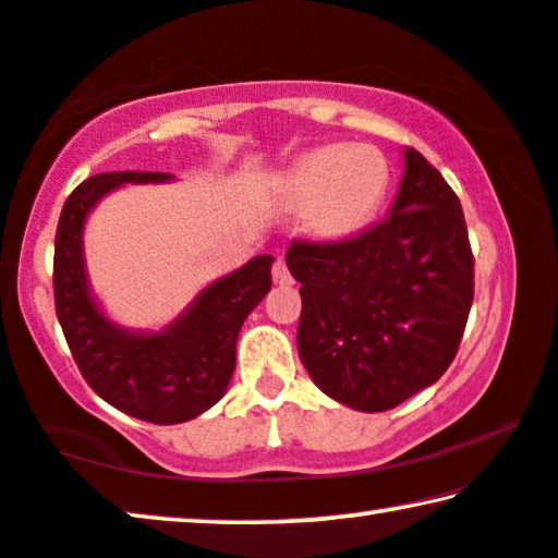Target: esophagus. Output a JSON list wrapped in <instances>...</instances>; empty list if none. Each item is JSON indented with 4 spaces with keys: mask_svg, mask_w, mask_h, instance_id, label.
I'll use <instances>...</instances> for the list:
<instances>
[{
    "mask_svg": "<svg viewBox=\"0 0 558 558\" xmlns=\"http://www.w3.org/2000/svg\"><path fill=\"white\" fill-rule=\"evenodd\" d=\"M272 280H276V286H293V276H290L286 260H280V257L272 265Z\"/></svg>",
    "mask_w": 558,
    "mask_h": 558,
    "instance_id": "1",
    "label": "esophagus"
}]
</instances>
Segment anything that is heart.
I'll use <instances>...</instances> for the list:
<instances>
[{"instance_id": "heart-1", "label": "heart", "mask_w": 558, "mask_h": 558, "mask_svg": "<svg viewBox=\"0 0 558 558\" xmlns=\"http://www.w3.org/2000/svg\"><path fill=\"white\" fill-rule=\"evenodd\" d=\"M288 210L303 215L307 235L345 243L376 220L388 195V165L371 145L315 147L282 182Z\"/></svg>"}]
</instances>
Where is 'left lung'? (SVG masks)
<instances>
[{
  "instance_id": "left-lung-1",
  "label": "left lung",
  "mask_w": 558,
  "mask_h": 558,
  "mask_svg": "<svg viewBox=\"0 0 558 558\" xmlns=\"http://www.w3.org/2000/svg\"><path fill=\"white\" fill-rule=\"evenodd\" d=\"M388 218L345 243L288 247L301 282L298 353L313 384L353 411L380 413L444 376L473 303L461 203L418 149Z\"/></svg>"
}]
</instances>
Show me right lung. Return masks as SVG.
Here are the masks:
<instances>
[{
  "instance_id": "right-lung-1",
  "label": "right lung",
  "mask_w": 558,
  "mask_h": 558,
  "mask_svg": "<svg viewBox=\"0 0 558 558\" xmlns=\"http://www.w3.org/2000/svg\"><path fill=\"white\" fill-rule=\"evenodd\" d=\"M170 180L168 172L95 174L66 197L54 238V307L74 363L102 401L157 426L197 418L226 396L238 332L272 282V255H257L210 282L162 330H130L107 318L85 268L87 215L128 182Z\"/></svg>"
}]
</instances>
